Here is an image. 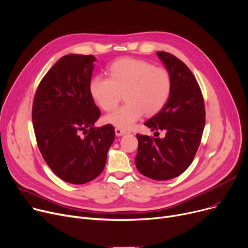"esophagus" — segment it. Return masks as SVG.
<instances>
[{
  "mask_svg": "<svg viewBox=\"0 0 248 248\" xmlns=\"http://www.w3.org/2000/svg\"><path fill=\"white\" fill-rule=\"evenodd\" d=\"M115 133H116V135H117V136H122V135L127 134L128 132H127L126 130H124V129H121V128H115Z\"/></svg>",
  "mask_w": 248,
  "mask_h": 248,
  "instance_id": "1",
  "label": "esophagus"
}]
</instances>
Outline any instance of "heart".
I'll return each mask as SVG.
<instances>
[{
    "instance_id": "obj_1",
    "label": "heart",
    "mask_w": 248,
    "mask_h": 248,
    "mask_svg": "<svg viewBox=\"0 0 248 248\" xmlns=\"http://www.w3.org/2000/svg\"><path fill=\"white\" fill-rule=\"evenodd\" d=\"M110 78L96 75L89 85L96 103L104 111L114 110L125 96L126 103L105 117L117 128L132 127L145 113L161 111L171 95L172 78L167 69L134 58H121L109 67Z\"/></svg>"
}]
</instances>
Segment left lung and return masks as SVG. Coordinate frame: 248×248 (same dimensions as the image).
<instances>
[{
  "label": "left lung",
  "mask_w": 248,
  "mask_h": 248,
  "mask_svg": "<svg viewBox=\"0 0 248 248\" xmlns=\"http://www.w3.org/2000/svg\"><path fill=\"white\" fill-rule=\"evenodd\" d=\"M157 56L170 73L172 91L164 108L144 124L152 131L164 130L165 137L137 134L135 164L144 176L162 181L179 176L192 163L205 126V106L190 69L170 53Z\"/></svg>",
  "instance_id": "obj_1"
}]
</instances>
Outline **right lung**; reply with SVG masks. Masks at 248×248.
I'll list each match as a JSON object with an SVG mask.
<instances>
[{
    "label": "right lung",
    "instance_id": "obj_1",
    "mask_svg": "<svg viewBox=\"0 0 248 248\" xmlns=\"http://www.w3.org/2000/svg\"><path fill=\"white\" fill-rule=\"evenodd\" d=\"M95 61L92 55L62 57L41 80L33 102L39 150L56 175L72 184L100 175L115 138L112 125L94 126L101 115L89 89Z\"/></svg>",
    "mask_w": 248,
    "mask_h": 248
}]
</instances>
